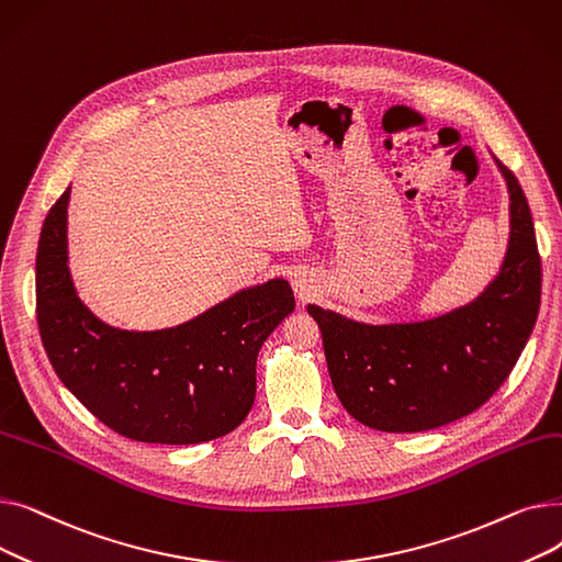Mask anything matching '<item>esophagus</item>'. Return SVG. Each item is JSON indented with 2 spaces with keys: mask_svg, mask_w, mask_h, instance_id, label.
<instances>
[{
  "mask_svg": "<svg viewBox=\"0 0 562 562\" xmlns=\"http://www.w3.org/2000/svg\"><path fill=\"white\" fill-rule=\"evenodd\" d=\"M291 284H293V291L299 293V299H303V301H307V299H312L314 296V280L307 276V273H299V276H293V280H291Z\"/></svg>",
  "mask_w": 562,
  "mask_h": 562,
  "instance_id": "34e87169",
  "label": "esophagus"
}]
</instances>
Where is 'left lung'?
Wrapping results in <instances>:
<instances>
[{
  "label": "left lung",
  "instance_id": "8db88e82",
  "mask_svg": "<svg viewBox=\"0 0 562 562\" xmlns=\"http://www.w3.org/2000/svg\"><path fill=\"white\" fill-rule=\"evenodd\" d=\"M510 198L498 273L474 301L422 321L364 323L307 305L333 387L352 419L385 432H422L479 409L510 375L533 333L542 263L517 177L494 159Z\"/></svg>",
  "mask_w": 562,
  "mask_h": 562
}]
</instances>
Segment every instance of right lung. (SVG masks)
<instances>
[{
    "mask_svg": "<svg viewBox=\"0 0 562 562\" xmlns=\"http://www.w3.org/2000/svg\"><path fill=\"white\" fill-rule=\"evenodd\" d=\"M70 187L54 202L36 255V314L47 358L79 403L117 435L198 445L239 426L255 403L261 344L296 307L286 280L236 291L164 330L98 318L68 266Z\"/></svg>",
    "mask_w": 562,
    "mask_h": 562,
    "instance_id": "right-lung-1",
    "label": "right lung"
}]
</instances>
